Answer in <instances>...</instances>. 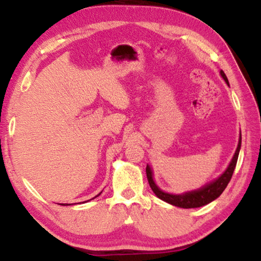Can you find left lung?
<instances>
[{
  "mask_svg": "<svg viewBox=\"0 0 261 261\" xmlns=\"http://www.w3.org/2000/svg\"><path fill=\"white\" fill-rule=\"evenodd\" d=\"M219 74H221V76L227 84V86H229L227 76L223 72V70L219 71ZM241 140H242L241 131H240L239 144L237 147V150L234 152V155L232 157L231 162H229L228 166L226 167V170L224 171L218 177H216L215 180L211 181L201 188L196 189V190L187 191L183 193H170V192L163 191L162 189L156 185V182L154 180L152 168L150 167L149 164H147V167H146L147 178H148V182H149V186L151 188L152 192H154L158 198L162 199L163 201L171 203V205L175 207H180V208H198V207L208 205V203H211L212 201L216 200V199L222 195L223 191L225 190L228 182L231 181L234 168L237 166L239 152H240V149H241Z\"/></svg>",
  "mask_w": 261,
  "mask_h": 261,
  "instance_id": "left-lung-1",
  "label": "left lung"
}]
</instances>
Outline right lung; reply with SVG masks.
Listing matches in <instances>:
<instances>
[{
    "instance_id": "obj_1",
    "label": "right lung",
    "mask_w": 261,
    "mask_h": 261,
    "mask_svg": "<svg viewBox=\"0 0 261 261\" xmlns=\"http://www.w3.org/2000/svg\"><path fill=\"white\" fill-rule=\"evenodd\" d=\"M100 193H101V192H100ZM100 193H99V195H100ZM99 195H97V196H95V197H94V198H91V199H95V198H96V197H98V196H99ZM91 199H89V200H91ZM89 200H87V201H89ZM85 202H86V201H85ZM80 203H81V202H80ZM62 206H65V205H64V203H62Z\"/></svg>"
}]
</instances>
